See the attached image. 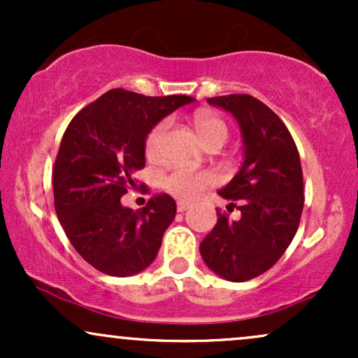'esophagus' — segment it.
I'll list each match as a JSON object with an SVG mask.
<instances>
[{"instance_id":"obj_1","label":"esophagus","mask_w":358,"mask_h":358,"mask_svg":"<svg viewBox=\"0 0 358 358\" xmlns=\"http://www.w3.org/2000/svg\"><path fill=\"white\" fill-rule=\"evenodd\" d=\"M188 207H190V203H188V202H178V203H176V210H178V212L188 210Z\"/></svg>"}]
</instances>
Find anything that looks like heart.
I'll return each mask as SVG.
<instances>
[{
    "label": "heart",
    "mask_w": 358,
    "mask_h": 358,
    "mask_svg": "<svg viewBox=\"0 0 358 358\" xmlns=\"http://www.w3.org/2000/svg\"><path fill=\"white\" fill-rule=\"evenodd\" d=\"M193 126H195L196 134L202 139L203 145L208 143H222L224 145L227 139L229 129L224 119L215 114L207 113V110H199L193 116ZM168 129H170V121L158 122L146 139V155L151 159L159 158L163 153V145ZM213 183V176L208 171L192 170V168H175L163 178V187L170 195L180 200H193L200 192L210 187Z\"/></svg>",
    "instance_id": "obj_1"
}]
</instances>
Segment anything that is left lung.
<instances>
[{
    "label": "left lung",
    "instance_id": "left-lung-1",
    "mask_svg": "<svg viewBox=\"0 0 358 358\" xmlns=\"http://www.w3.org/2000/svg\"><path fill=\"white\" fill-rule=\"evenodd\" d=\"M207 102L236 117L244 159L217 192L231 200L241 217L229 220L217 212V224L200 244V254L217 276L249 281L276 264L298 231L305 205L301 163L285 122L256 97L229 94Z\"/></svg>",
    "mask_w": 358,
    "mask_h": 358
}]
</instances>
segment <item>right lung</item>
I'll return each instance as SVG.
<instances>
[{"label":"right lung","instance_id":"right-lung-1","mask_svg":"<svg viewBox=\"0 0 358 358\" xmlns=\"http://www.w3.org/2000/svg\"><path fill=\"white\" fill-rule=\"evenodd\" d=\"M188 96L148 97L113 89L72 119L53 166V199L62 227L82 259L101 273L127 278L145 271L175 219L170 195L139 210L121 203L145 166L151 129Z\"/></svg>","mask_w":358,"mask_h":358}]
</instances>
